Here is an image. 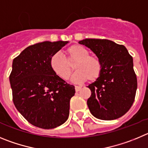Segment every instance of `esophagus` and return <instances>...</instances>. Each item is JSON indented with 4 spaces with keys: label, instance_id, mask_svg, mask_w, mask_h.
Returning <instances> with one entry per match:
<instances>
[{
    "label": "esophagus",
    "instance_id": "esophagus-1",
    "mask_svg": "<svg viewBox=\"0 0 148 148\" xmlns=\"http://www.w3.org/2000/svg\"><path fill=\"white\" fill-rule=\"evenodd\" d=\"M81 89V87L80 86H75V90H76V92H78V91H79Z\"/></svg>",
    "mask_w": 148,
    "mask_h": 148
}]
</instances>
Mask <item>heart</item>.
<instances>
[{
	"mask_svg": "<svg viewBox=\"0 0 148 148\" xmlns=\"http://www.w3.org/2000/svg\"><path fill=\"white\" fill-rule=\"evenodd\" d=\"M66 60L60 54H54L50 59L52 71L61 79L67 80L74 69L77 71L72 77L75 83H81L87 79L89 82L97 80L102 74V64L98 57L89 54L87 49L79 44L69 46L65 51Z\"/></svg>",
	"mask_w": 148,
	"mask_h": 148,
	"instance_id": "heart-1",
	"label": "heart"
}]
</instances>
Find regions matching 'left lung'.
Instances as JSON below:
<instances>
[{
  "mask_svg": "<svg viewBox=\"0 0 148 148\" xmlns=\"http://www.w3.org/2000/svg\"><path fill=\"white\" fill-rule=\"evenodd\" d=\"M79 43L89 48L102 64L99 79L88 86L90 113L102 120L122 116L132 106L137 89L133 58L123 45L109 40L85 39Z\"/></svg>",
  "mask_w": 148,
  "mask_h": 148,
  "instance_id": "8db88e82",
  "label": "left lung"
}]
</instances>
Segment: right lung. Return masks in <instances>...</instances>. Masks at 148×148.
Here are the masks:
<instances>
[{
    "instance_id": "obj_1",
    "label": "right lung",
    "mask_w": 148,
    "mask_h": 148,
    "mask_svg": "<svg viewBox=\"0 0 148 148\" xmlns=\"http://www.w3.org/2000/svg\"><path fill=\"white\" fill-rule=\"evenodd\" d=\"M68 41L38 42L13 60L9 81L17 110L36 127L51 129L66 122L74 86L58 77L50 66L51 56Z\"/></svg>"
}]
</instances>
